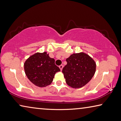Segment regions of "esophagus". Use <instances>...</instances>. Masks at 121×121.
Segmentation results:
<instances>
[{
    "label": "esophagus",
    "instance_id": "1",
    "mask_svg": "<svg viewBox=\"0 0 121 121\" xmlns=\"http://www.w3.org/2000/svg\"><path fill=\"white\" fill-rule=\"evenodd\" d=\"M59 68H60L61 70H62V68H63V66H62V65H60V66H59Z\"/></svg>",
    "mask_w": 121,
    "mask_h": 121
}]
</instances>
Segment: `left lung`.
<instances>
[{"label": "left lung", "instance_id": "1", "mask_svg": "<svg viewBox=\"0 0 121 121\" xmlns=\"http://www.w3.org/2000/svg\"><path fill=\"white\" fill-rule=\"evenodd\" d=\"M67 62L62 69L67 85L72 88H80L91 81L96 72V62L83 52L74 53L66 59Z\"/></svg>", "mask_w": 121, "mask_h": 121}]
</instances>
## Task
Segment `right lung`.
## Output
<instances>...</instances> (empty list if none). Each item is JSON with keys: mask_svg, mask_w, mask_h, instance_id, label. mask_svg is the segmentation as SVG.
<instances>
[{"mask_svg": "<svg viewBox=\"0 0 121 121\" xmlns=\"http://www.w3.org/2000/svg\"><path fill=\"white\" fill-rule=\"evenodd\" d=\"M24 70L30 81L39 87L51 85L55 73L60 69L55 65V60L46 52H37L30 56L24 63Z\"/></svg>", "mask_w": 121, "mask_h": 121, "instance_id": "add662e5", "label": "right lung"}]
</instances>
